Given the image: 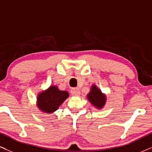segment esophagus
<instances>
[{
    "mask_svg": "<svg viewBox=\"0 0 152 152\" xmlns=\"http://www.w3.org/2000/svg\"><path fill=\"white\" fill-rule=\"evenodd\" d=\"M71 94H72V96H79L80 91L78 88H72L71 89Z\"/></svg>",
    "mask_w": 152,
    "mask_h": 152,
    "instance_id": "obj_1",
    "label": "esophagus"
}]
</instances>
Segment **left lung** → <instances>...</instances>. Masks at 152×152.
Masks as SVG:
<instances>
[{"mask_svg": "<svg viewBox=\"0 0 152 152\" xmlns=\"http://www.w3.org/2000/svg\"><path fill=\"white\" fill-rule=\"evenodd\" d=\"M87 98L93 106L97 109L104 108L106 102V96L96 87V85H91L90 91L87 95Z\"/></svg>", "mask_w": 152, "mask_h": 152, "instance_id": "8db88e82", "label": "left lung"}]
</instances>
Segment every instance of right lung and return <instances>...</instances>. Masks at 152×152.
<instances>
[{
  "instance_id": "obj_1",
  "label": "right lung",
  "mask_w": 152,
  "mask_h": 152,
  "mask_svg": "<svg viewBox=\"0 0 152 152\" xmlns=\"http://www.w3.org/2000/svg\"><path fill=\"white\" fill-rule=\"evenodd\" d=\"M69 97V93L62 91L57 86L51 85L46 90L38 94L37 106L39 110L46 113H52Z\"/></svg>"
}]
</instances>
